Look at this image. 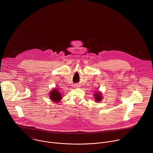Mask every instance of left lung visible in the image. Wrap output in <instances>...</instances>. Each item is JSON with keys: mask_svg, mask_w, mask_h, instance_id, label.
Wrapping results in <instances>:
<instances>
[{"mask_svg": "<svg viewBox=\"0 0 153 153\" xmlns=\"http://www.w3.org/2000/svg\"><path fill=\"white\" fill-rule=\"evenodd\" d=\"M95 99L98 102H99V101H101V100H102V96L100 95V93H96V94H95Z\"/></svg>", "mask_w": 153, "mask_h": 153, "instance_id": "8db88e82", "label": "left lung"}]
</instances>
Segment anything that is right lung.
I'll return each instance as SVG.
<instances>
[{
  "mask_svg": "<svg viewBox=\"0 0 153 153\" xmlns=\"http://www.w3.org/2000/svg\"><path fill=\"white\" fill-rule=\"evenodd\" d=\"M50 96L51 99L54 102H59L62 99V96L60 93L56 89H54L52 91H51Z\"/></svg>",
  "mask_w": 153,
  "mask_h": 153,
  "instance_id": "obj_1",
  "label": "right lung"
}]
</instances>
